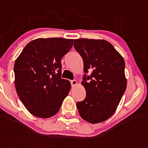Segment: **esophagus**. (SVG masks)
Listing matches in <instances>:
<instances>
[{"label":"esophagus","mask_w":148,"mask_h":148,"mask_svg":"<svg viewBox=\"0 0 148 148\" xmlns=\"http://www.w3.org/2000/svg\"><path fill=\"white\" fill-rule=\"evenodd\" d=\"M71 84L72 87H74L77 84V81L76 80H72V81H71Z\"/></svg>","instance_id":"esophagus-1"}]
</instances>
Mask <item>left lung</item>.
<instances>
[{
  "instance_id": "left-lung-1",
  "label": "left lung",
  "mask_w": 148,
  "mask_h": 148,
  "mask_svg": "<svg viewBox=\"0 0 148 148\" xmlns=\"http://www.w3.org/2000/svg\"><path fill=\"white\" fill-rule=\"evenodd\" d=\"M74 47L84 61L81 84L86 97L77 102L79 114L84 121L97 124L110 118L127 88L125 62L110 43L104 40L77 39Z\"/></svg>"
}]
</instances>
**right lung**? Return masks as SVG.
Here are the masks:
<instances>
[{
  "label": "right lung",
  "instance_id": "obj_1",
  "mask_svg": "<svg viewBox=\"0 0 148 148\" xmlns=\"http://www.w3.org/2000/svg\"><path fill=\"white\" fill-rule=\"evenodd\" d=\"M73 46V39L38 38L25 46L14 63L16 91L27 110L40 118L59 111L71 90L61 78V58Z\"/></svg>",
  "mask_w": 148,
  "mask_h": 148
}]
</instances>
